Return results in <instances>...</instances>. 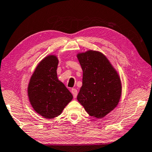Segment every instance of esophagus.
<instances>
[{
    "instance_id": "obj_1",
    "label": "esophagus",
    "mask_w": 152,
    "mask_h": 152,
    "mask_svg": "<svg viewBox=\"0 0 152 152\" xmlns=\"http://www.w3.org/2000/svg\"><path fill=\"white\" fill-rule=\"evenodd\" d=\"M71 92L72 93V95H73V97L74 98H76L77 97V95H78V91L76 88H72L71 90Z\"/></svg>"
}]
</instances>
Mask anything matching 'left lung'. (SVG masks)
I'll return each mask as SVG.
<instances>
[{
  "label": "left lung",
  "instance_id": "8db88e82",
  "mask_svg": "<svg viewBox=\"0 0 152 152\" xmlns=\"http://www.w3.org/2000/svg\"><path fill=\"white\" fill-rule=\"evenodd\" d=\"M77 57L83 71L77 99L91 116L104 117L120 101L122 86L118 74L102 53L88 50Z\"/></svg>",
  "mask_w": 152,
  "mask_h": 152
}]
</instances>
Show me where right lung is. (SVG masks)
Instances as JSON below:
<instances>
[{"instance_id":"right-lung-1","label":"right lung","mask_w":152,"mask_h":152,"mask_svg":"<svg viewBox=\"0 0 152 152\" xmlns=\"http://www.w3.org/2000/svg\"><path fill=\"white\" fill-rule=\"evenodd\" d=\"M58 59L49 55L36 68L29 83L30 102L36 112L45 118L52 119L61 114L73 96L57 76Z\"/></svg>"}]
</instances>
